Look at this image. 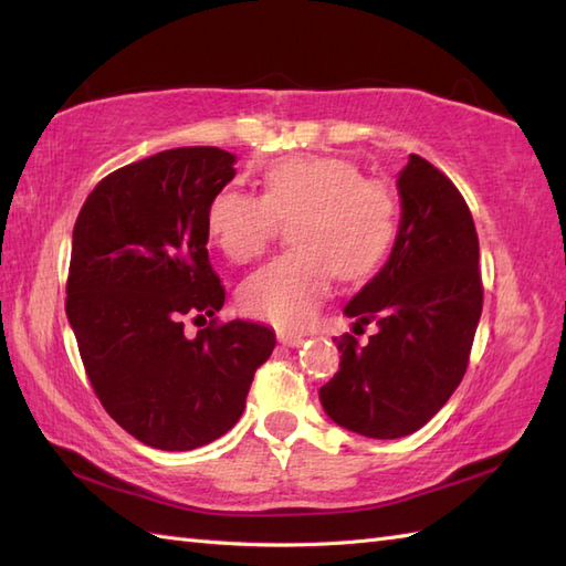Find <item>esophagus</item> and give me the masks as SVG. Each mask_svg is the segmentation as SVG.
<instances>
[{
	"label": "esophagus",
	"instance_id": "34e87169",
	"mask_svg": "<svg viewBox=\"0 0 566 566\" xmlns=\"http://www.w3.org/2000/svg\"><path fill=\"white\" fill-rule=\"evenodd\" d=\"M280 343L286 345V347H298L304 343V335L298 333H280Z\"/></svg>",
	"mask_w": 566,
	"mask_h": 566
}]
</instances>
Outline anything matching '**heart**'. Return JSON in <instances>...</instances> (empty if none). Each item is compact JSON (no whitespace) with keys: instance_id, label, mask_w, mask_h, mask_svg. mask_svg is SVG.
<instances>
[{"instance_id":"b5f03b06","label":"heart","mask_w":566,"mask_h":566,"mask_svg":"<svg viewBox=\"0 0 566 566\" xmlns=\"http://www.w3.org/2000/svg\"><path fill=\"white\" fill-rule=\"evenodd\" d=\"M290 218L294 248L252 272L238 292L248 316L280 328L314 318L335 272L357 282L379 268L399 233V201L350 160L292 155L264 170L260 197L235 187L216 191L207 231L228 260L250 262L268 248L276 221Z\"/></svg>"}]
</instances>
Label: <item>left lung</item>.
<instances>
[{
  "instance_id": "1",
  "label": "left lung",
  "mask_w": 566,
  "mask_h": 566,
  "mask_svg": "<svg viewBox=\"0 0 566 566\" xmlns=\"http://www.w3.org/2000/svg\"><path fill=\"white\" fill-rule=\"evenodd\" d=\"M401 221L387 264L345 316L375 323L367 345L345 333L340 367L318 396L335 423L394 440L423 428L469 365L484 304L472 211L450 177L411 155L396 179Z\"/></svg>"
}]
</instances>
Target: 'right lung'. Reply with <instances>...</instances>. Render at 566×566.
<instances>
[{"instance_id": "obj_1", "label": "right lung", "mask_w": 566, "mask_h": 566, "mask_svg": "<svg viewBox=\"0 0 566 566\" xmlns=\"http://www.w3.org/2000/svg\"><path fill=\"white\" fill-rule=\"evenodd\" d=\"M235 155L172 148L118 167L92 189L72 231L65 311L92 389L118 426L182 452L243 416L274 333L213 318L226 290L209 262L207 207L235 177Z\"/></svg>"}]
</instances>
